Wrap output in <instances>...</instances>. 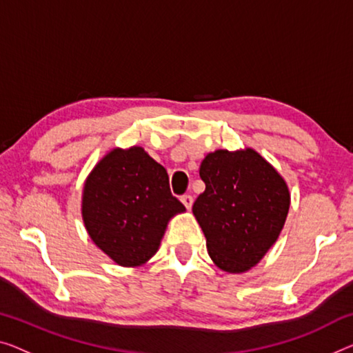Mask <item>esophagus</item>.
Returning a JSON list of instances; mask_svg holds the SVG:
<instances>
[{
    "label": "esophagus",
    "mask_w": 353,
    "mask_h": 353,
    "mask_svg": "<svg viewBox=\"0 0 353 353\" xmlns=\"http://www.w3.org/2000/svg\"><path fill=\"white\" fill-rule=\"evenodd\" d=\"M181 201L183 203V206H185L187 209H190L193 206V196H192V194H183V196L181 198Z\"/></svg>",
    "instance_id": "obj_1"
}]
</instances>
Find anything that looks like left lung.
Wrapping results in <instances>:
<instances>
[{"mask_svg":"<svg viewBox=\"0 0 353 353\" xmlns=\"http://www.w3.org/2000/svg\"><path fill=\"white\" fill-rule=\"evenodd\" d=\"M206 183L193 214L209 256L227 272L249 271L276 243L290 193L282 176L254 149L215 150L199 168Z\"/></svg>","mask_w":353,"mask_h":353,"instance_id":"left-lung-1","label":"left lung"}]
</instances>
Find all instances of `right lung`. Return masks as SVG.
Here are the masks:
<instances>
[{
    "instance_id": "obj_1",
    "label": "right lung",
    "mask_w": 353,
    "mask_h": 353,
    "mask_svg": "<svg viewBox=\"0 0 353 353\" xmlns=\"http://www.w3.org/2000/svg\"><path fill=\"white\" fill-rule=\"evenodd\" d=\"M183 210L166 170L143 147L110 150L83 185L88 234L120 266H141L154 256L170 219Z\"/></svg>"
}]
</instances>
